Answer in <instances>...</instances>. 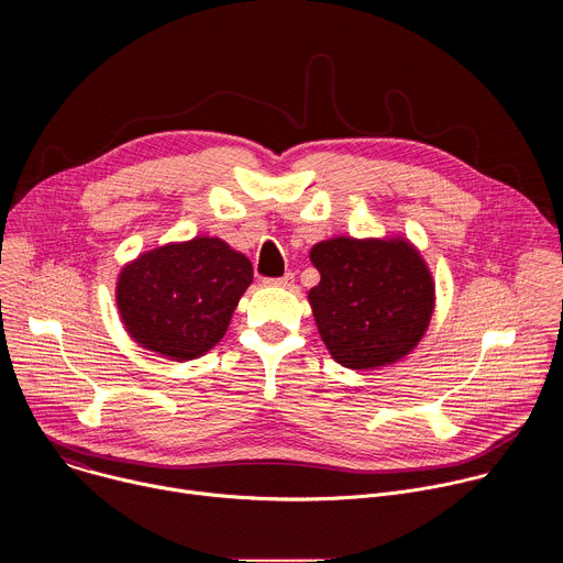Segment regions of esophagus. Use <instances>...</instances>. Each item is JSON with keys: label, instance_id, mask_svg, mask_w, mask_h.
<instances>
[{"label": "esophagus", "instance_id": "obj_1", "mask_svg": "<svg viewBox=\"0 0 563 563\" xmlns=\"http://www.w3.org/2000/svg\"><path fill=\"white\" fill-rule=\"evenodd\" d=\"M267 287H283V289H289L294 285V274H285L280 278H267L265 280Z\"/></svg>", "mask_w": 563, "mask_h": 563}]
</instances>
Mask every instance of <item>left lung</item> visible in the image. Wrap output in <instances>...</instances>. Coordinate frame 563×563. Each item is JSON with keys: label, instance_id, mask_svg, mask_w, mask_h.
Masks as SVG:
<instances>
[{"label": "left lung", "instance_id": "left-lung-1", "mask_svg": "<svg viewBox=\"0 0 563 563\" xmlns=\"http://www.w3.org/2000/svg\"><path fill=\"white\" fill-rule=\"evenodd\" d=\"M309 258L320 283L307 298L334 361L374 369L419 345L434 311V280L406 238L339 235L320 240Z\"/></svg>", "mask_w": 563, "mask_h": 563}]
</instances>
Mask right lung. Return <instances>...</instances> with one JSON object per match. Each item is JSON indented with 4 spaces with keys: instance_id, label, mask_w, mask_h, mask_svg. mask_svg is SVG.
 <instances>
[{
    "instance_id": "right-lung-1",
    "label": "right lung",
    "mask_w": 563,
    "mask_h": 563,
    "mask_svg": "<svg viewBox=\"0 0 563 563\" xmlns=\"http://www.w3.org/2000/svg\"><path fill=\"white\" fill-rule=\"evenodd\" d=\"M252 280L247 256L220 238L196 235L124 265L115 302L140 347L172 361H194L220 343Z\"/></svg>"
}]
</instances>
